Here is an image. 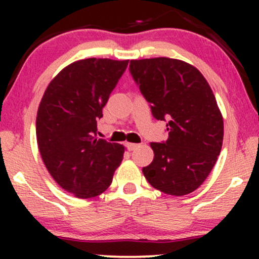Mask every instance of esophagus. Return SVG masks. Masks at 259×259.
I'll list each match as a JSON object with an SVG mask.
<instances>
[{
	"label": "esophagus",
	"mask_w": 259,
	"mask_h": 259,
	"mask_svg": "<svg viewBox=\"0 0 259 259\" xmlns=\"http://www.w3.org/2000/svg\"><path fill=\"white\" fill-rule=\"evenodd\" d=\"M125 146H126V148H127V150H129V151H133V150H135V148L138 147L139 145H138V144H133V142H126Z\"/></svg>",
	"instance_id": "obj_1"
}]
</instances>
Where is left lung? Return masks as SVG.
I'll use <instances>...</instances> for the list:
<instances>
[{"label": "left lung", "mask_w": 259, "mask_h": 259, "mask_svg": "<svg viewBox=\"0 0 259 259\" xmlns=\"http://www.w3.org/2000/svg\"><path fill=\"white\" fill-rule=\"evenodd\" d=\"M129 69L153 117L168 120L167 141L151 142L154 157L142 173L164 194L195 191L214 167L224 136L212 89L197 68L180 59H133Z\"/></svg>", "instance_id": "8db88e82"}]
</instances>
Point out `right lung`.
<instances>
[{
    "label": "right lung",
    "instance_id": "obj_1",
    "mask_svg": "<svg viewBox=\"0 0 259 259\" xmlns=\"http://www.w3.org/2000/svg\"><path fill=\"white\" fill-rule=\"evenodd\" d=\"M129 61L86 58L51 80L36 115V139L47 170L79 198L96 197L112 184L123 145L97 139V120Z\"/></svg>",
    "mask_w": 259,
    "mask_h": 259
}]
</instances>
